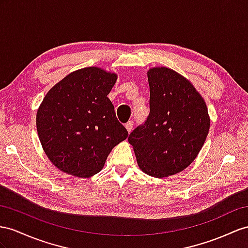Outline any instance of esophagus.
Wrapping results in <instances>:
<instances>
[{
	"mask_svg": "<svg viewBox=\"0 0 248 248\" xmlns=\"http://www.w3.org/2000/svg\"><path fill=\"white\" fill-rule=\"evenodd\" d=\"M133 125H134V124H133V122H128V123H126V124H124L126 131H128L129 133L132 131V129H133Z\"/></svg>",
	"mask_w": 248,
	"mask_h": 248,
	"instance_id": "34e87169",
	"label": "esophagus"
}]
</instances>
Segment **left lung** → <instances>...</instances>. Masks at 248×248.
<instances>
[{
	"label": "left lung",
	"instance_id": "8db88e82",
	"mask_svg": "<svg viewBox=\"0 0 248 248\" xmlns=\"http://www.w3.org/2000/svg\"><path fill=\"white\" fill-rule=\"evenodd\" d=\"M150 114L129 135L138 167L155 178L182 172L198 156L211 119L200 93L167 67L150 68Z\"/></svg>",
	"mask_w": 248,
	"mask_h": 248
}]
</instances>
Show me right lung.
Masks as SVG:
<instances>
[{"mask_svg":"<svg viewBox=\"0 0 248 248\" xmlns=\"http://www.w3.org/2000/svg\"><path fill=\"white\" fill-rule=\"evenodd\" d=\"M117 74L98 67L76 70L54 85L36 112V130L49 160L62 172L89 178L128 137L107 97Z\"/></svg>","mask_w":248,"mask_h":248,"instance_id":"1","label":"right lung"}]
</instances>
